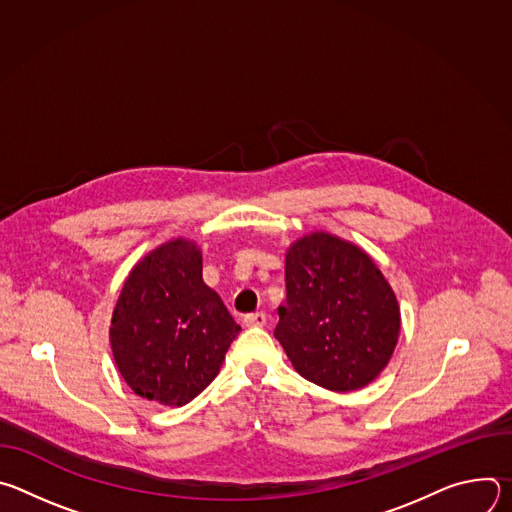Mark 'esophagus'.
<instances>
[{
    "mask_svg": "<svg viewBox=\"0 0 512 512\" xmlns=\"http://www.w3.org/2000/svg\"><path fill=\"white\" fill-rule=\"evenodd\" d=\"M245 324H247L249 328H259V326H265V324H267V314H265V312L247 314V316H245Z\"/></svg>",
    "mask_w": 512,
    "mask_h": 512,
    "instance_id": "esophagus-1",
    "label": "esophagus"
}]
</instances>
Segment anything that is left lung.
Segmentation results:
<instances>
[{
    "label": "left lung",
    "mask_w": 512,
    "mask_h": 512,
    "mask_svg": "<svg viewBox=\"0 0 512 512\" xmlns=\"http://www.w3.org/2000/svg\"><path fill=\"white\" fill-rule=\"evenodd\" d=\"M275 338L308 381L348 393L379 377L397 346L399 304L375 261L330 233L287 249Z\"/></svg>",
    "instance_id": "8db88e82"
}]
</instances>
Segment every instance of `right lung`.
Returning a JSON list of instances; mask_svg holds the SVG:
<instances>
[{
	"instance_id": "obj_1",
	"label": "right lung",
	"mask_w": 512,
	"mask_h": 512,
	"mask_svg": "<svg viewBox=\"0 0 512 512\" xmlns=\"http://www.w3.org/2000/svg\"><path fill=\"white\" fill-rule=\"evenodd\" d=\"M239 330L223 300L202 281L200 249L174 239L131 269L109 338L133 393L182 407L221 371Z\"/></svg>"
}]
</instances>
